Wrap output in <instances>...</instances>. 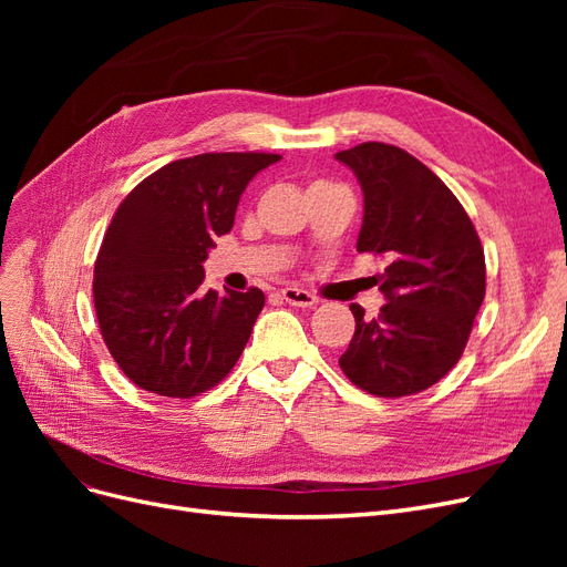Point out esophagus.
<instances>
[{
    "label": "esophagus",
    "instance_id": "34e87169",
    "mask_svg": "<svg viewBox=\"0 0 567 567\" xmlns=\"http://www.w3.org/2000/svg\"><path fill=\"white\" fill-rule=\"evenodd\" d=\"M281 298L288 302V305H293V307H312V305H317V298L310 293V290H302V288H284L281 290Z\"/></svg>",
    "mask_w": 567,
    "mask_h": 567
}]
</instances>
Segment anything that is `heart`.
<instances>
[{
	"instance_id": "heart-1",
	"label": "heart",
	"mask_w": 567,
	"mask_h": 567,
	"mask_svg": "<svg viewBox=\"0 0 567 567\" xmlns=\"http://www.w3.org/2000/svg\"><path fill=\"white\" fill-rule=\"evenodd\" d=\"M317 184H326V182H317Z\"/></svg>"
}]
</instances>
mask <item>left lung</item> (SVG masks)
<instances>
[{
	"mask_svg": "<svg viewBox=\"0 0 567 567\" xmlns=\"http://www.w3.org/2000/svg\"><path fill=\"white\" fill-rule=\"evenodd\" d=\"M364 194L357 250L385 257L375 319L352 305L340 369L375 398H406L447 375L485 300V252L463 205L404 148L367 142L336 153Z\"/></svg>",
	"mask_w": 567,
	"mask_h": 567,
	"instance_id": "8db88e82",
	"label": "left lung"
}]
</instances>
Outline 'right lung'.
<instances>
[{
  "label": "right lung",
  "mask_w": 567,
  "mask_h": 567,
  "mask_svg": "<svg viewBox=\"0 0 567 567\" xmlns=\"http://www.w3.org/2000/svg\"><path fill=\"white\" fill-rule=\"evenodd\" d=\"M277 153H200L156 169L120 203L94 262V307L115 364L142 390L188 400L234 369L265 293L203 288V262Z\"/></svg>",
  "instance_id": "add662e5"
}]
</instances>
